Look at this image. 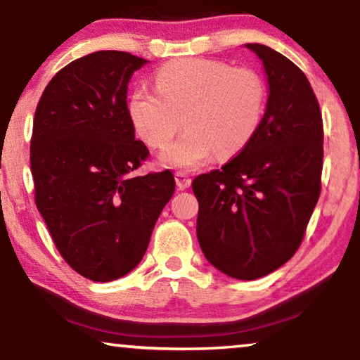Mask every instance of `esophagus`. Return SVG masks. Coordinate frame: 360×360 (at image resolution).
I'll use <instances>...</instances> for the list:
<instances>
[{"instance_id":"1","label":"esophagus","mask_w":360,"mask_h":360,"mask_svg":"<svg viewBox=\"0 0 360 360\" xmlns=\"http://www.w3.org/2000/svg\"><path fill=\"white\" fill-rule=\"evenodd\" d=\"M174 179H176V186H178L181 191L187 189V187H191L192 184L191 176L184 173V171H178V173H174Z\"/></svg>"}]
</instances>
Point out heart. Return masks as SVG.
<instances>
[{
  "label": "heart",
  "instance_id": "1",
  "mask_svg": "<svg viewBox=\"0 0 360 360\" xmlns=\"http://www.w3.org/2000/svg\"><path fill=\"white\" fill-rule=\"evenodd\" d=\"M266 89L250 69L214 60H182L157 72V90L137 87L127 112L139 136L162 147L181 127L186 132L158 155L160 165L195 169L214 152L231 157L255 136L265 111Z\"/></svg>",
  "mask_w": 360,
  "mask_h": 360
}]
</instances>
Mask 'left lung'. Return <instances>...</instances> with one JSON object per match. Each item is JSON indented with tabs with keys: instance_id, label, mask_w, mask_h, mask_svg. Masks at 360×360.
<instances>
[{
	"instance_id": "left-lung-1",
	"label": "left lung",
	"mask_w": 360,
	"mask_h": 360,
	"mask_svg": "<svg viewBox=\"0 0 360 360\" xmlns=\"http://www.w3.org/2000/svg\"><path fill=\"white\" fill-rule=\"evenodd\" d=\"M264 64L268 98L255 136L219 169L192 181L205 259L257 280L294 255L320 197L323 124L307 77L281 53L245 43Z\"/></svg>"
}]
</instances>
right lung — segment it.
Segmentation results:
<instances>
[{
  "mask_svg": "<svg viewBox=\"0 0 360 360\" xmlns=\"http://www.w3.org/2000/svg\"><path fill=\"white\" fill-rule=\"evenodd\" d=\"M147 60L95 51L63 68L37 105L30 142L35 203L69 266L92 281L127 275L174 194L171 171L132 176L136 141L127 85Z\"/></svg>",
  "mask_w": 360,
  "mask_h": 360,
  "instance_id": "1",
  "label": "right lung"
}]
</instances>
